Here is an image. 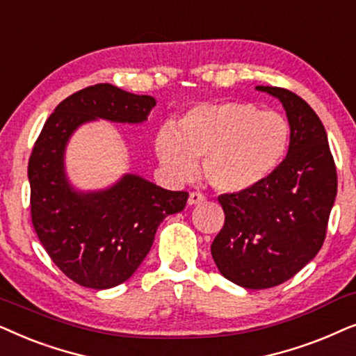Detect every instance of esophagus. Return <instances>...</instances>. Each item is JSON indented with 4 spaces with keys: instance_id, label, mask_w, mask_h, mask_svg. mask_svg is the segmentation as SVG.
I'll list each match as a JSON object with an SVG mask.
<instances>
[{
    "instance_id": "1",
    "label": "esophagus",
    "mask_w": 356,
    "mask_h": 356,
    "mask_svg": "<svg viewBox=\"0 0 356 356\" xmlns=\"http://www.w3.org/2000/svg\"><path fill=\"white\" fill-rule=\"evenodd\" d=\"M203 200H205V195L200 192H192L188 195V205H197V203H202Z\"/></svg>"
}]
</instances>
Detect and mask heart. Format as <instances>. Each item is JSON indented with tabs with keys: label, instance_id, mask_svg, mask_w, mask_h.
I'll return each mask as SVG.
<instances>
[{
	"label": "heart",
	"instance_id": "b5f03b06",
	"mask_svg": "<svg viewBox=\"0 0 356 356\" xmlns=\"http://www.w3.org/2000/svg\"><path fill=\"white\" fill-rule=\"evenodd\" d=\"M290 123L282 113L260 111L248 102L200 104L177 125H164L156 138V153L179 179L195 172L203 159V175L213 188L226 193L249 191L277 170L290 146Z\"/></svg>",
	"mask_w": 356,
	"mask_h": 356
}]
</instances>
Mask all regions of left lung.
<instances>
[{"mask_svg": "<svg viewBox=\"0 0 356 356\" xmlns=\"http://www.w3.org/2000/svg\"><path fill=\"white\" fill-rule=\"evenodd\" d=\"M257 89L285 107L290 148L267 181L218 197L225 226L211 244L222 277L249 290L280 285L316 257L337 195V170L317 113L288 89Z\"/></svg>", "mask_w": 356, "mask_h": 356, "instance_id": "8db88e82", "label": "left lung"}]
</instances>
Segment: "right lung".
Segmentation results:
<instances>
[{
    "mask_svg": "<svg viewBox=\"0 0 356 356\" xmlns=\"http://www.w3.org/2000/svg\"><path fill=\"white\" fill-rule=\"evenodd\" d=\"M154 106V97L112 84L84 88L56 106L35 141L27 168L32 225L54 264L78 285L107 290L129 280L164 218L186 207L187 192L135 174L96 192L76 191L66 177L65 149L78 127L97 118L141 123Z\"/></svg>",
    "mask_w": 356,
    "mask_h": 356,
    "instance_id": "right-lung-1",
    "label": "right lung"
}]
</instances>
